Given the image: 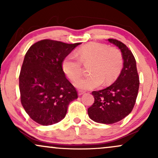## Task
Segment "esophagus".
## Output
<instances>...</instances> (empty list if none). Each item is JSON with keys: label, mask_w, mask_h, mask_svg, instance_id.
Masks as SVG:
<instances>
[{"label": "esophagus", "mask_w": 158, "mask_h": 158, "mask_svg": "<svg viewBox=\"0 0 158 158\" xmlns=\"http://www.w3.org/2000/svg\"><path fill=\"white\" fill-rule=\"evenodd\" d=\"M83 94H85L84 90H78V94H79V96L82 95Z\"/></svg>", "instance_id": "obj_1"}]
</instances>
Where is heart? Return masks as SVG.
I'll return each mask as SVG.
<instances>
[{"mask_svg":"<svg viewBox=\"0 0 158 158\" xmlns=\"http://www.w3.org/2000/svg\"><path fill=\"white\" fill-rule=\"evenodd\" d=\"M75 54H68L62 61V69L71 80H77L82 73V64H88L87 77L78 79L75 85L80 89L90 90L110 85L118 77L123 68V60L117 49L109 48L107 44L90 42L79 48Z\"/></svg>","mask_w":158,"mask_h":158,"instance_id":"heart-1","label":"heart"}]
</instances>
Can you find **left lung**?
<instances>
[{
  "mask_svg": "<svg viewBox=\"0 0 158 158\" xmlns=\"http://www.w3.org/2000/svg\"><path fill=\"white\" fill-rule=\"evenodd\" d=\"M108 41L121 50L123 68L115 82L103 90L93 91L94 102L88 109L92 120L113 124L122 120L131 112L139 90V76L135 56L126 44L117 39Z\"/></svg>",
  "mask_w": 158,
  "mask_h": 158,
  "instance_id": "left-lung-1",
  "label": "left lung"
}]
</instances>
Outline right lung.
Wrapping results in <instances>:
<instances>
[{
  "mask_svg": "<svg viewBox=\"0 0 158 158\" xmlns=\"http://www.w3.org/2000/svg\"><path fill=\"white\" fill-rule=\"evenodd\" d=\"M81 43L44 39L27 50L19 75L21 102L32 120L50 126L64 119L77 91L65 77L63 59Z\"/></svg>",
  "mask_w": 158,
  "mask_h": 158,
  "instance_id": "add662e5",
  "label": "right lung"
}]
</instances>
